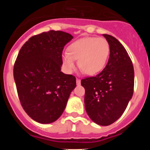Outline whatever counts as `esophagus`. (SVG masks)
<instances>
[{"label": "esophagus", "mask_w": 150, "mask_h": 150, "mask_svg": "<svg viewBox=\"0 0 150 150\" xmlns=\"http://www.w3.org/2000/svg\"><path fill=\"white\" fill-rule=\"evenodd\" d=\"M76 84H77L78 86H79V85H80V83H81V81H80V79H78V78H76Z\"/></svg>", "instance_id": "34e87169"}]
</instances>
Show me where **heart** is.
Here are the masks:
<instances>
[{
    "label": "heart",
    "instance_id": "obj_1",
    "mask_svg": "<svg viewBox=\"0 0 150 150\" xmlns=\"http://www.w3.org/2000/svg\"><path fill=\"white\" fill-rule=\"evenodd\" d=\"M110 55V45L103 38L87 37L75 41L69 46V52H64L62 61L66 71H71L76 67V59L82 71L94 75L105 67Z\"/></svg>",
    "mask_w": 150,
    "mask_h": 150
}]
</instances>
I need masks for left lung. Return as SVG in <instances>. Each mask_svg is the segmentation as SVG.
Returning <instances> with one entry per match:
<instances>
[{
    "label": "left lung",
    "instance_id": "8db88e82",
    "mask_svg": "<svg viewBox=\"0 0 150 150\" xmlns=\"http://www.w3.org/2000/svg\"><path fill=\"white\" fill-rule=\"evenodd\" d=\"M110 45V58L97 76L81 80L85 88V107L94 122L107 126L119 120L134 92V72L132 62L117 39L103 34Z\"/></svg>",
    "mask_w": 150,
    "mask_h": 150
}]
</instances>
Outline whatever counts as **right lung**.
Instances as JSON below:
<instances>
[{"instance_id": "add662e5", "label": "right lung", "mask_w": 150, "mask_h": 150, "mask_svg": "<svg viewBox=\"0 0 150 150\" xmlns=\"http://www.w3.org/2000/svg\"><path fill=\"white\" fill-rule=\"evenodd\" d=\"M73 36L50 30L30 38L18 52L13 68L23 109L41 124L56 121L63 113L76 78L61 71L62 51Z\"/></svg>"}]
</instances>
